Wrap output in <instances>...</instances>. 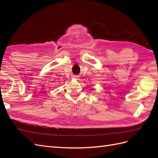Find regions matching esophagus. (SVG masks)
<instances>
[{
	"label": "esophagus",
	"instance_id": "34e87169",
	"mask_svg": "<svg viewBox=\"0 0 158 158\" xmlns=\"http://www.w3.org/2000/svg\"><path fill=\"white\" fill-rule=\"evenodd\" d=\"M73 77H75V78H78V76H77V75H75V76H73Z\"/></svg>",
	"mask_w": 158,
	"mask_h": 158
}]
</instances>
